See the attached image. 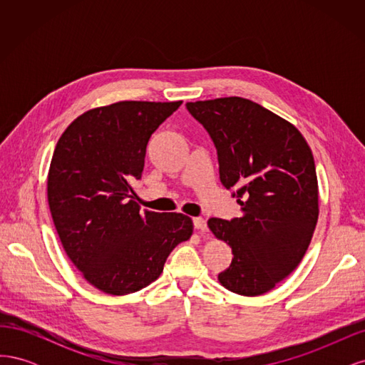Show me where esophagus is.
<instances>
[{"mask_svg": "<svg viewBox=\"0 0 365 365\" xmlns=\"http://www.w3.org/2000/svg\"><path fill=\"white\" fill-rule=\"evenodd\" d=\"M193 225H195V230L200 231V233H205V231H207V222H205V219H202V217H195Z\"/></svg>", "mask_w": 365, "mask_h": 365, "instance_id": "1", "label": "esophagus"}]
</instances>
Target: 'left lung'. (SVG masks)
<instances>
[{"label": "left lung", "mask_w": 365, "mask_h": 365, "mask_svg": "<svg viewBox=\"0 0 365 365\" xmlns=\"http://www.w3.org/2000/svg\"><path fill=\"white\" fill-rule=\"evenodd\" d=\"M212 137L219 178L235 189L242 216L212 217L208 228L231 247L217 275L225 289L267 294L300 264L318 220V181L307 141L288 120L242 97L185 103Z\"/></svg>", "instance_id": "1"}]
</instances>
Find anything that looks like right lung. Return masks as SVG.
Listing matches in <instances>:
<instances>
[{
  "label": "right lung",
  "mask_w": 365,
  "mask_h": 365,
  "mask_svg": "<svg viewBox=\"0 0 365 365\" xmlns=\"http://www.w3.org/2000/svg\"><path fill=\"white\" fill-rule=\"evenodd\" d=\"M181 103L123 101L90 109L54 149L47 180L54 227L74 267L105 294L146 288L193 233L182 213L140 212L130 187L141 178L150 135Z\"/></svg>",
  "instance_id": "1"
}]
</instances>
